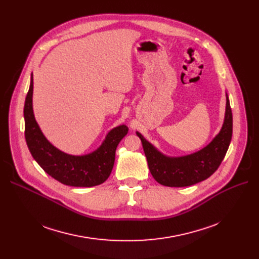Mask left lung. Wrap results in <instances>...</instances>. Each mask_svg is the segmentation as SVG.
Segmentation results:
<instances>
[{"instance_id": "left-lung-1", "label": "left lung", "mask_w": 259, "mask_h": 259, "mask_svg": "<svg viewBox=\"0 0 259 259\" xmlns=\"http://www.w3.org/2000/svg\"><path fill=\"white\" fill-rule=\"evenodd\" d=\"M226 112L221 131L200 150L183 156H168L149 143L137 131L141 139L148 167L154 180L167 187H187L207 180L217 170L228 151L232 139L233 117L226 93Z\"/></svg>"}]
</instances>
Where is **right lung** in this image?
I'll return each mask as SVG.
<instances>
[{
  "instance_id": "1",
  "label": "right lung",
  "mask_w": 259,
  "mask_h": 259,
  "mask_svg": "<svg viewBox=\"0 0 259 259\" xmlns=\"http://www.w3.org/2000/svg\"><path fill=\"white\" fill-rule=\"evenodd\" d=\"M33 76L25 100V139L34 160L51 178L72 187H93L103 184L110 175L118 143L128 133L126 125L109 131L102 145L84 155L67 154L54 147L43 134L35 120L33 107Z\"/></svg>"
}]
</instances>
